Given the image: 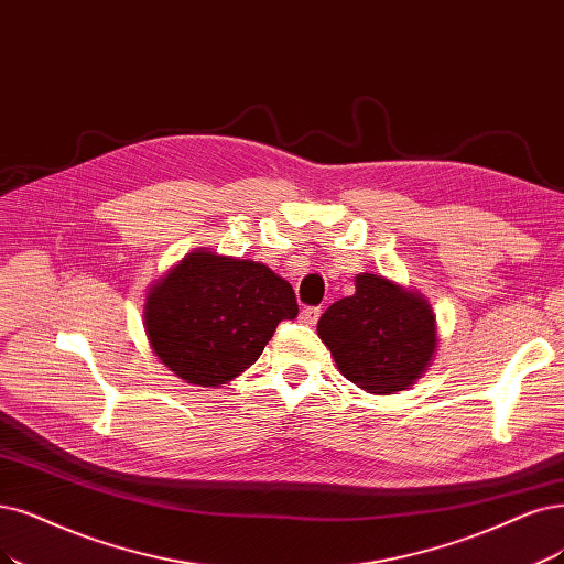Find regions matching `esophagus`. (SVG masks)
I'll return each mask as SVG.
<instances>
[{
	"label": "esophagus",
	"instance_id": "esophagus-1",
	"mask_svg": "<svg viewBox=\"0 0 564 564\" xmlns=\"http://www.w3.org/2000/svg\"><path fill=\"white\" fill-rule=\"evenodd\" d=\"M318 318H321V308H316V306H304V308H302L300 321H302L304 325L314 327V325L318 323Z\"/></svg>",
	"mask_w": 564,
	"mask_h": 564
}]
</instances>
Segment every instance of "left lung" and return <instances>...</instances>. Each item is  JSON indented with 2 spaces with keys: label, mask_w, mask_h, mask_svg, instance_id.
Returning a JSON list of instances; mask_svg holds the SVG:
<instances>
[{
  "label": "left lung",
  "mask_w": 564,
  "mask_h": 564,
  "mask_svg": "<svg viewBox=\"0 0 564 564\" xmlns=\"http://www.w3.org/2000/svg\"><path fill=\"white\" fill-rule=\"evenodd\" d=\"M318 337L350 383L394 394L427 371L436 350V321L423 295L386 276L358 274L356 295L325 311Z\"/></svg>",
  "instance_id": "1"
}]
</instances>
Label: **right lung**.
Returning a JSON list of instances; mask_svg holds the SVG:
<instances>
[{"instance_id": "right-lung-1", "label": "right lung", "mask_w": 564, "mask_h": 564, "mask_svg": "<svg viewBox=\"0 0 564 564\" xmlns=\"http://www.w3.org/2000/svg\"><path fill=\"white\" fill-rule=\"evenodd\" d=\"M293 285L267 264L197 248L149 290L145 337L193 386H223L253 365L281 321L297 318Z\"/></svg>"}]
</instances>
